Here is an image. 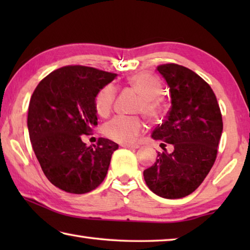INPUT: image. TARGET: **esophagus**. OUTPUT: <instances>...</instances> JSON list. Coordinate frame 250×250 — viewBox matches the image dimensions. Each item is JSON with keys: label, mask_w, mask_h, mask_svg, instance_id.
<instances>
[{"label": "esophagus", "mask_w": 250, "mask_h": 250, "mask_svg": "<svg viewBox=\"0 0 250 250\" xmlns=\"http://www.w3.org/2000/svg\"><path fill=\"white\" fill-rule=\"evenodd\" d=\"M122 147H126V149H138L139 145H125V143H124V145H121Z\"/></svg>", "instance_id": "esophagus-1"}]
</instances>
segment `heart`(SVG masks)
Segmentation results:
<instances>
[{"instance_id": "b5f03b06", "label": "heart", "mask_w": 250, "mask_h": 250, "mask_svg": "<svg viewBox=\"0 0 250 250\" xmlns=\"http://www.w3.org/2000/svg\"><path fill=\"white\" fill-rule=\"evenodd\" d=\"M134 90L141 95L137 110L145 113L149 119H158L164 110L161 95L163 92L162 83L153 75L140 73L128 79ZM117 97V88L113 84H105L95 97V108L100 116H108L112 110ZM145 131V125L137 116L119 115L112 118L104 125V132L109 139L121 143L132 142Z\"/></svg>"}]
</instances>
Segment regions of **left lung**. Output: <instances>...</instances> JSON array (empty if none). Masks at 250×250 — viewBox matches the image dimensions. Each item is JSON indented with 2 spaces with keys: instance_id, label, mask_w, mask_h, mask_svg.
Segmentation results:
<instances>
[{
  "instance_id": "8db88e82",
  "label": "left lung",
  "mask_w": 250,
  "mask_h": 250,
  "mask_svg": "<svg viewBox=\"0 0 250 250\" xmlns=\"http://www.w3.org/2000/svg\"><path fill=\"white\" fill-rule=\"evenodd\" d=\"M156 69L170 87L172 105L152 138L173 145L174 151L158 152L143 176L154 194L174 200L195 191L214 166L223 119L214 91L196 73L177 64Z\"/></svg>"
}]
</instances>
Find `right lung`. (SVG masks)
I'll list each match as a JSON object with an SVG mask.
<instances>
[{"label": "right lung", "mask_w": 250, "mask_h": 250, "mask_svg": "<svg viewBox=\"0 0 250 250\" xmlns=\"http://www.w3.org/2000/svg\"><path fill=\"white\" fill-rule=\"evenodd\" d=\"M117 74L87 66H65L37 84L28 105L29 139L45 176L67 193L84 194L107 175L111 155L119 146L99 138L87 146L82 138L97 122L95 97Z\"/></svg>", "instance_id": "right-lung-1"}]
</instances>
